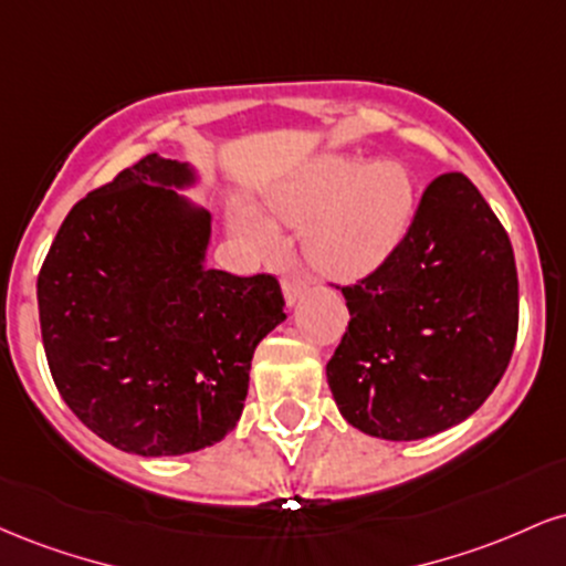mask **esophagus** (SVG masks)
<instances>
[{"mask_svg": "<svg viewBox=\"0 0 566 566\" xmlns=\"http://www.w3.org/2000/svg\"><path fill=\"white\" fill-rule=\"evenodd\" d=\"M305 290H308V284H305L303 279H297V276H287V279H282V292H284V301H287L290 308H292V305H295L297 301H301Z\"/></svg>", "mask_w": 566, "mask_h": 566, "instance_id": "34e87169", "label": "esophagus"}]
</instances>
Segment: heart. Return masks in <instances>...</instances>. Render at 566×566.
<instances>
[{"label":"heart","instance_id":"obj_1","mask_svg":"<svg viewBox=\"0 0 566 566\" xmlns=\"http://www.w3.org/2000/svg\"><path fill=\"white\" fill-rule=\"evenodd\" d=\"M274 212L305 233L311 269L337 282L378 271L405 242L415 216V180L399 161L319 157L274 193ZM239 231L261 250L274 237L258 218L242 216Z\"/></svg>","mask_w":566,"mask_h":566}]
</instances>
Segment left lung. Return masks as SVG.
<instances>
[{
    "mask_svg": "<svg viewBox=\"0 0 566 566\" xmlns=\"http://www.w3.org/2000/svg\"><path fill=\"white\" fill-rule=\"evenodd\" d=\"M348 333L327 365L350 426L415 441L463 423L495 391L518 329L513 247L463 172L426 188L396 252L343 287Z\"/></svg>",
    "mask_w": 566,
    "mask_h": 566,
    "instance_id": "1",
    "label": "left lung"
}]
</instances>
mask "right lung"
<instances>
[{"label":"right lung","instance_id":"1","mask_svg":"<svg viewBox=\"0 0 566 566\" xmlns=\"http://www.w3.org/2000/svg\"><path fill=\"white\" fill-rule=\"evenodd\" d=\"M191 161L148 154L63 220L36 282L50 373L122 452L188 454L237 428L252 354L284 314L269 274L207 269L210 210Z\"/></svg>","mask_w":566,"mask_h":566}]
</instances>
